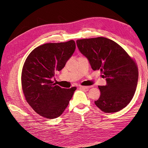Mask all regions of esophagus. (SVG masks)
<instances>
[{
    "mask_svg": "<svg viewBox=\"0 0 148 148\" xmlns=\"http://www.w3.org/2000/svg\"><path fill=\"white\" fill-rule=\"evenodd\" d=\"M80 88H82V89H88L92 87V86H79Z\"/></svg>",
    "mask_w": 148,
    "mask_h": 148,
    "instance_id": "obj_1",
    "label": "esophagus"
}]
</instances>
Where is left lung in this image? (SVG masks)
Instances as JSON below:
<instances>
[{
    "mask_svg": "<svg viewBox=\"0 0 148 148\" xmlns=\"http://www.w3.org/2000/svg\"><path fill=\"white\" fill-rule=\"evenodd\" d=\"M77 44L90 63L93 70H99L106 78V86H99L101 95L95 101L106 113L119 112L133 97L138 79L135 59L110 39L98 37L77 40Z\"/></svg>",
    "mask_w": 148,
    "mask_h": 148,
    "instance_id": "8db88e82",
    "label": "left lung"
}]
</instances>
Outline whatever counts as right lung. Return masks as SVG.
<instances>
[{
    "label": "right lung",
    "instance_id": "right-lung-1",
    "mask_svg": "<svg viewBox=\"0 0 148 148\" xmlns=\"http://www.w3.org/2000/svg\"><path fill=\"white\" fill-rule=\"evenodd\" d=\"M75 42L46 43L36 47L28 55L21 72V87L25 99L39 115L56 119L64 112L76 87L62 88L51 78L60 71L72 56Z\"/></svg>",
    "mask_w": 148,
    "mask_h": 148
}]
</instances>
